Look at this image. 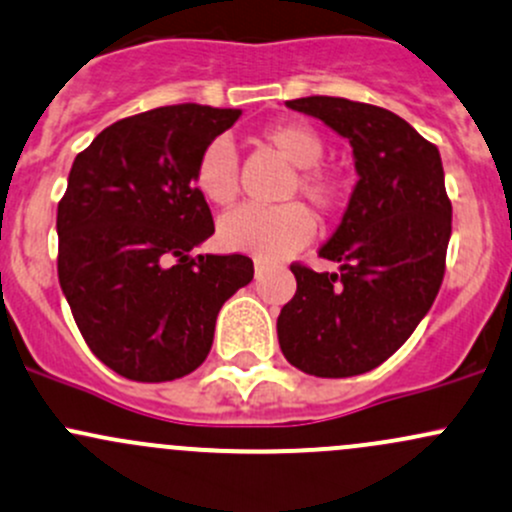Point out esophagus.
I'll use <instances>...</instances> for the list:
<instances>
[{
    "mask_svg": "<svg viewBox=\"0 0 512 512\" xmlns=\"http://www.w3.org/2000/svg\"><path fill=\"white\" fill-rule=\"evenodd\" d=\"M265 272H267V265H265V262L255 260V274H257V277H262V274H265Z\"/></svg>",
    "mask_w": 512,
    "mask_h": 512,
    "instance_id": "obj_1",
    "label": "esophagus"
}]
</instances>
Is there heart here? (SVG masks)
<instances>
[{"label":"heart","instance_id":"obj_1","mask_svg":"<svg viewBox=\"0 0 512 512\" xmlns=\"http://www.w3.org/2000/svg\"><path fill=\"white\" fill-rule=\"evenodd\" d=\"M262 139L284 161L297 166L299 188L319 211H331L341 198V184L336 176L316 169L324 157V139L316 129L301 122H282L262 132ZM196 188L206 201L228 206L238 196V159L228 139H213L203 149L193 174ZM314 233V218L301 203H284L274 208L240 206L225 213L218 223V240L225 250L252 255L257 260H282L309 242Z\"/></svg>","mask_w":512,"mask_h":512}]
</instances>
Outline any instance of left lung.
<instances>
[{"instance_id":"left-lung-1","label":"left lung","mask_w":512,"mask_h":512,"mask_svg":"<svg viewBox=\"0 0 512 512\" xmlns=\"http://www.w3.org/2000/svg\"><path fill=\"white\" fill-rule=\"evenodd\" d=\"M284 105L348 139L358 181L319 250L338 272L292 265L297 294L279 311V348L304 373L351 378L385 363L437 299L451 238L444 166L434 144L383 107L328 95Z\"/></svg>"}]
</instances>
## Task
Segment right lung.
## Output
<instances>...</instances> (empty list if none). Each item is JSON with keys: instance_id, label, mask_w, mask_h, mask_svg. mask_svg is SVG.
Wrapping results in <instances>:
<instances>
[{"instance_id": "right-lung-1", "label": "right lung", "mask_w": 512, "mask_h": 512, "mask_svg": "<svg viewBox=\"0 0 512 512\" xmlns=\"http://www.w3.org/2000/svg\"><path fill=\"white\" fill-rule=\"evenodd\" d=\"M240 115L157 107L102 129L73 161L56 218L58 282L90 351L122 378L193 373L220 306L252 282L250 257H191L215 230L196 164Z\"/></svg>"}]
</instances>
